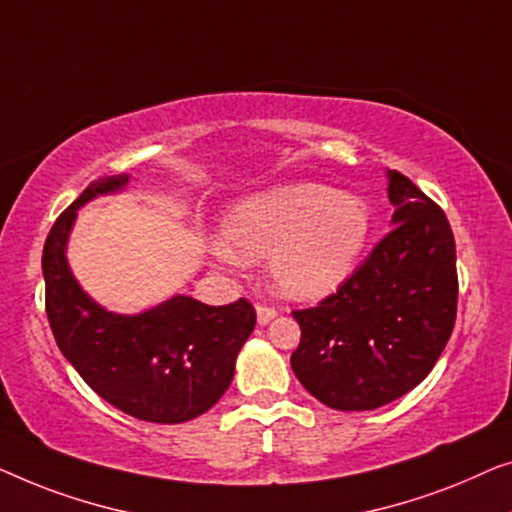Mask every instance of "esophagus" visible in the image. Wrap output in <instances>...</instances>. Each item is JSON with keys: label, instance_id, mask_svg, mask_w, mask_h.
Here are the masks:
<instances>
[{"label": "esophagus", "instance_id": "34e87169", "mask_svg": "<svg viewBox=\"0 0 512 512\" xmlns=\"http://www.w3.org/2000/svg\"><path fill=\"white\" fill-rule=\"evenodd\" d=\"M278 311L273 306H266V304H257V322L259 325H269V322L276 318Z\"/></svg>", "mask_w": 512, "mask_h": 512}]
</instances>
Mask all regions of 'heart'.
<instances>
[{"mask_svg": "<svg viewBox=\"0 0 512 512\" xmlns=\"http://www.w3.org/2000/svg\"><path fill=\"white\" fill-rule=\"evenodd\" d=\"M371 208L362 197L320 183H290L229 208L225 241L213 255L225 264L269 257L273 292L292 301L334 294L362 262L371 241Z\"/></svg>", "mask_w": 512, "mask_h": 512, "instance_id": "b5f03b06", "label": "heart"}]
</instances>
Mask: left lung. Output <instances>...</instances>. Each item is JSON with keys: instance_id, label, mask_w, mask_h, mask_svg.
<instances>
[{"instance_id": "1", "label": "left lung", "mask_w": 512, "mask_h": 512, "mask_svg": "<svg viewBox=\"0 0 512 512\" xmlns=\"http://www.w3.org/2000/svg\"><path fill=\"white\" fill-rule=\"evenodd\" d=\"M392 229L301 327L292 371L336 410H373L429 376L457 318L455 236L445 213L399 171H387Z\"/></svg>"}]
</instances>
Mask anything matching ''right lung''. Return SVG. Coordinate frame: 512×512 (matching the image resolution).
Wrapping results in <instances>:
<instances>
[{
  "mask_svg": "<svg viewBox=\"0 0 512 512\" xmlns=\"http://www.w3.org/2000/svg\"><path fill=\"white\" fill-rule=\"evenodd\" d=\"M127 183V174L99 178L55 220L41 257L48 322L57 348L104 401L146 422H187L232 383L255 308L246 299L206 306L185 294L136 315L99 306L69 269L67 241L78 208Z\"/></svg>",
  "mask_w": 512,
  "mask_h": 512,
  "instance_id": "right-lung-1",
  "label": "right lung"
}]
</instances>
